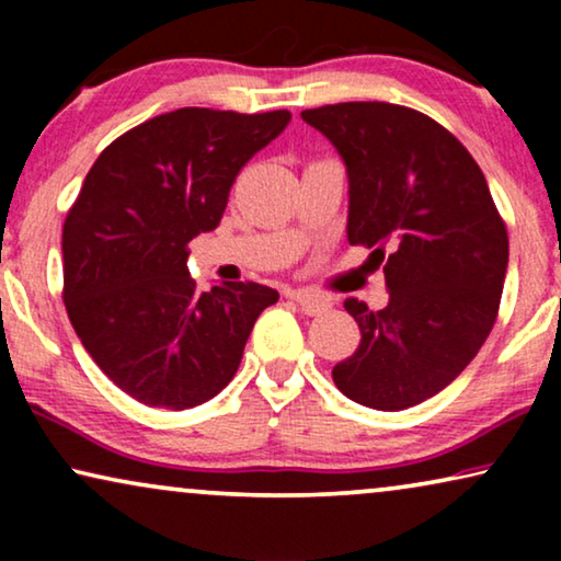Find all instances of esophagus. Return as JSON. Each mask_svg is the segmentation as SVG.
<instances>
[{
	"label": "esophagus",
	"instance_id": "esophagus-1",
	"mask_svg": "<svg viewBox=\"0 0 561 561\" xmlns=\"http://www.w3.org/2000/svg\"><path fill=\"white\" fill-rule=\"evenodd\" d=\"M290 298H294V301L301 306V311L309 313V317H319V313L329 311V306H332L329 304V298L313 296V294H309V290H294Z\"/></svg>",
	"mask_w": 561,
	"mask_h": 561
}]
</instances>
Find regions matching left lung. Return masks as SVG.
<instances>
[{"label":"left lung","mask_w":561,"mask_h":561,"mask_svg":"<svg viewBox=\"0 0 561 561\" xmlns=\"http://www.w3.org/2000/svg\"><path fill=\"white\" fill-rule=\"evenodd\" d=\"M347 168L350 244L382 265L388 306L357 298L359 347L334 365L350 401L403 411L449 386L501 306L508 232L480 165L439 122L409 106L344 102L301 112Z\"/></svg>","instance_id":"8db88e82"}]
</instances>
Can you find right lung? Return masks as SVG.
Here are the masks:
<instances>
[{
	"label": "right lung",
	"mask_w": 561,
	"mask_h": 561,
	"mask_svg": "<svg viewBox=\"0 0 561 561\" xmlns=\"http://www.w3.org/2000/svg\"><path fill=\"white\" fill-rule=\"evenodd\" d=\"M290 112L183 106L117 137L83 181L64 225V301L91 359L135 401L183 411L219 393L278 290H198L188 242L211 232L242 165Z\"/></svg>",
	"instance_id": "right-lung-1"
}]
</instances>
